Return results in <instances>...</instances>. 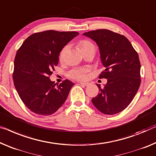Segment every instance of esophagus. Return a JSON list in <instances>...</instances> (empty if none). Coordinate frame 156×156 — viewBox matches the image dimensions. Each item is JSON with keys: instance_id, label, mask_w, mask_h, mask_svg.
<instances>
[{"instance_id": "1", "label": "esophagus", "mask_w": 156, "mask_h": 156, "mask_svg": "<svg viewBox=\"0 0 156 156\" xmlns=\"http://www.w3.org/2000/svg\"><path fill=\"white\" fill-rule=\"evenodd\" d=\"M79 84L81 85L82 86H84V87H87V86L89 85V83H79Z\"/></svg>"}]
</instances>
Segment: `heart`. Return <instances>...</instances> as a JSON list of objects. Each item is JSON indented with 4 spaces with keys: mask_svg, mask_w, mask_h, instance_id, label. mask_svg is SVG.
Returning a JSON list of instances; mask_svg holds the SVG:
<instances>
[{
    "mask_svg": "<svg viewBox=\"0 0 156 156\" xmlns=\"http://www.w3.org/2000/svg\"><path fill=\"white\" fill-rule=\"evenodd\" d=\"M78 45L80 47V50H82V52H85L86 50H90V49L94 48V45L92 42H90V41L87 40H81L80 42L78 43ZM66 47H64L62 49V50L60 51L59 52V60H63L64 59V53L65 51H66ZM87 69L86 68H76V69H73L71 70L68 73V76L70 78L72 79H75V80H85L86 78H87Z\"/></svg>",
    "mask_w": 156,
    "mask_h": 156,
    "instance_id": "b5f03b06",
    "label": "heart"
}]
</instances>
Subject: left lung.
Instances as JSON below:
<instances>
[{"label": "left lung", "mask_w": 156, "mask_h": 156, "mask_svg": "<svg viewBox=\"0 0 156 156\" xmlns=\"http://www.w3.org/2000/svg\"><path fill=\"white\" fill-rule=\"evenodd\" d=\"M96 42L100 51L104 71L99 78L107 83L99 87V94L92 99L100 112L113 115L126 108L141 84V64L138 53L126 37L108 29H97L83 34Z\"/></svg>", "instance_id": "left-lung-1"}]
</instances>
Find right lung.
Here are the masks:
<instances>
[{
	"label": "right lung",
	"mask_w": 156,
	"mask_h": 156,
	"mask_svg": "<svg viewBox=\"0 0 156 156\" xmlns=\"http://www.w3.org/2000/svg\"><path fill=\"white\" fill-rule=\"evenodd\" d=\"M79 34L49 30L31 34L19 48L14 62L13 82L25 106L32 112L50 115L63 105L74 84L59 85L50 80L59 62L60 51Z\"/></svg>",
	"instance_id": "obj_1"
}]
</instances>
